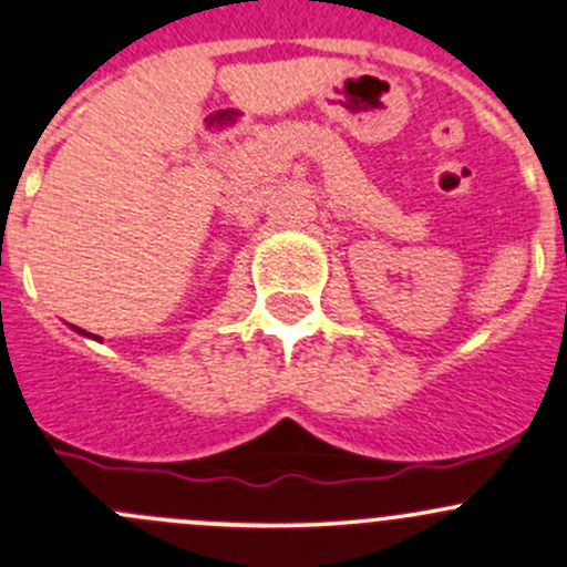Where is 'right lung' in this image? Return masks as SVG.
Wrapping results in <instances>:
<instances>
[{
  "label": "right lung",
  "mask_w": 567,
  "mask_h": 567,
  "mask_svg": "<svg viewBox=\"0 0 567 567\" xmlns=\"http://www.w3.org/2000/svg\"><path fill=\"white\" fill-rule=\"evenodd\" d=\"M73 330H75V332H84V330H79V327H73ZM84 336H90V332H84ZM90 338H92V336H90ZM95 338H97V336H95Z\"/></svg>",
  "instance_id": "right-lung-1"
}]
</instances>
